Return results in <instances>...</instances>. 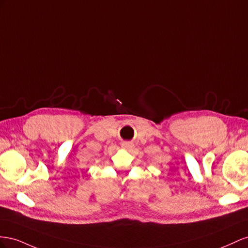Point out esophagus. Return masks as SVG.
<instances>
[{"mask_svg":"<svg viewBox=\"0 0 248 248\" xmlns=\"http://www.w3.org/2000/svg\"><path fill=\"white\" fill-rule=\"evenodd\" d=\"M122 146H123L124 148H125V150H130V148L132 147V143L128 142V141H124V142L122 143Z\"/></svg>","mask_w":248,"mask_h":248,"instance_id":"esophagus-1","label":"esophagus"}]
</instances>
